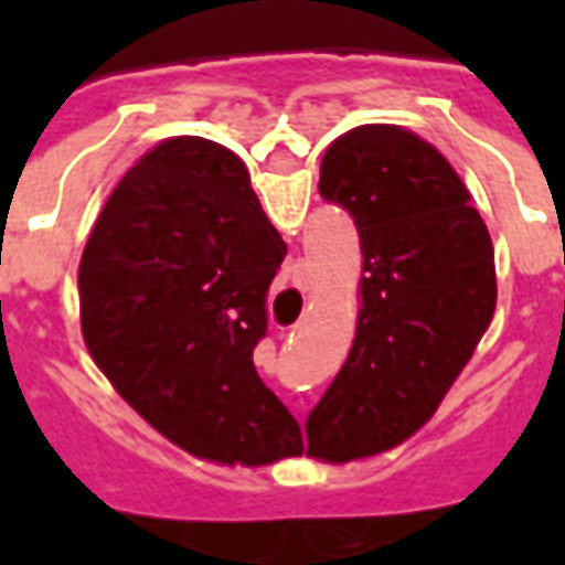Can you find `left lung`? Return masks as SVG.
<instances>
[{
  "instance_id": "obj_1",
  "label": "left lung",
  "mask_w": 565,
  "mask_h": 565,
  "mask_svg": "<svg viewBox=\"0 0 565 565\" xmlns=\"http://www.w3.org/2000/svg\"><path fill=\"white\" fill-rule=\"evenodd\" d=\"M320 196L356 223L363 306L351 354L306 420L308 454L348 462L433 417L497 308L493 242L429 141L356 127L320 162Z\"/></svg>"
}]
</instances>
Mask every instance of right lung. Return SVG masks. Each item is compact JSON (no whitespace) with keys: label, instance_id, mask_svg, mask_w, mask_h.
Masks as SVG:
<instances>
[{"label":"right lung","instance_id":"right-lung-1","mask_svg":"<svg viewBox=\"0 0 565 565\" xmlns=\"http://www.w3.org/2000/svg\"><path fill=\"white\" fill-rule=\"evenodd\" d=\"M284 254L245 162L209 139L157 145L105 202L78 269L84 342L178 448L245 466L302 454L254 369Z\"/></svg>","mask_w":565,"mask_h":565}]
</instances>
